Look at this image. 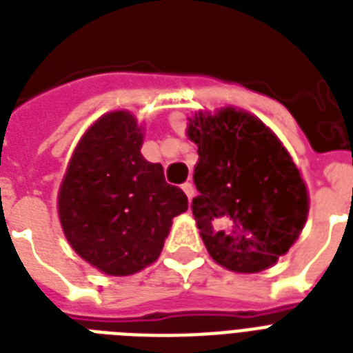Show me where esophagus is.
I'll use <instances>...</instances> for the list:
<instances>
[{"label":"esophagus","mask_w":353,"mask_h":353,"mask_svg":"<svg viewBox=\"0 0 353 353\" xmlns=\"http://www.w3.org/2000/svg\"><path fill=\"white\" fill-rule=\"evenodd\" d=\"M181 188H183V190H185V194H187V198H188V199H192V198H194V185H192V183H190V181L183 183Z\"/></svg>","instance_id":"esophagus-1"}]
</instances>
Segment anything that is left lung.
<instances>
[{
  "instance_id": "1",
  "label": "left lung",
  "mask_w": 353,
  "mask_h": 353,
  "mask_svg": "<svg viewBox=\"0 0 353 353\" xmlns=\"http://www.w3.org/2000/svg\"><path fill=\"white\" fill-rule=\"evenodd\" d=\"M198 144L192 214L210 256L236 273L273 265L299 238L307 192L290 154L263 122L232 108L190 119Z\"/></svg>"
}]
</instances>
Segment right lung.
I'll list each match as a JSON object with an SVG mask.
<instances>
[{
    "instance_id": "1",
    "label": "right lung",
    "mask_w": 353,
    "mask_h": 353,
    "mask_svg": "<svg viewBox=\"0 0 353 353\" xmlns=\"http://www.w3.org/2000/svg\"><path fill=\"white\" fill-rule=\"evenodd\" d=\"M143 133L133 115L113 112L88 130L69 161L58 194L65 238L85 262L113 276L157 260L172 218L188 209L159 163L141 155Z\"/></svg>"
}]
</instances>
